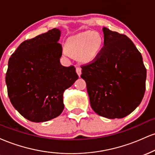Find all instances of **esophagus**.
<instances>
[{"label": "esophagus", "mask_w": 155, "mask_h": 155, "mask_svg": "<svg viewBox=\"0 0 155 155\" xmlns=\"http://www.w3.org/2000/svg\"><path fill=\"white\" fill-rule=\"evenodd\" d=\"M76 73H77V74L79 75V76H81V68L76 67Z\"/></svg>", "instance_id": "1"}]
</instances>
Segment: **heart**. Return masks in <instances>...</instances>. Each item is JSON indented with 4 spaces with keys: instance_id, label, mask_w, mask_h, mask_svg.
<instances>
[{
    "instance_id": "obj_1",
    "label": "heart",
    "mask_w": 155,
    "mask_h": 155,
    "mask_svg": "<svg viewBox=\"0 0 155 155\" xmlns=\"http://www.w3.org/2000/svg\"><path fill=\"white\" fill-rule=\"evenodd\" d=\"M104 45V40L97 32L86 31L70 37L66 41L64 55L76 57L82 62H90L98 55Z\"/></svg>"
}]
</instances>
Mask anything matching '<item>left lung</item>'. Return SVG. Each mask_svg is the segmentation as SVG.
Masks as SVG:
<instances>
[{"instance_id": "left-lung-1", "label": "left lung", "mask_w": 155, "mask_h": 155, "mask_svg": "<svg viewBox=\"0 0 155 155\" xmlns=\"http://www.w3.org/2000/svg\"><path fill=\"white\" fill-rule=\"evenodd\" d=\"M104 46L98 55L81 65L90 105L108 119L123 118L141 102L147 69L140 51L124 34L103 28Z\"/></svg>"}]
</instances>
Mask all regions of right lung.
Here are the masks:
<instances>
[{"label": "right lung", "instance_id": "obj_1", "mask_svg": "<svg viewBox=\"0 0 155 155\" xmlns=\"http://www.w3.org/2000/svg\"><path fill=\"white\" fill-rule=\"evenodd\" d=\"M60 31L53 28L23 41L8 60L7 92L22 116L34 122H47L63 111V92L78 79L74 65L60 64Z\"/></svg>", "mask_w": 155, "mask_h": 155}]
</instances>
